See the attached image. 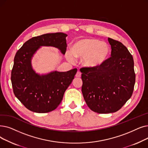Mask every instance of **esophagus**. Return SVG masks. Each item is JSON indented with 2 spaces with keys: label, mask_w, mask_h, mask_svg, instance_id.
Wrapping results in <instances>:
<instances>
[{
  "label": "esophagus",
  "mask_w": 148,
  "mask_h": 148,
  "mask_svg": "<svg viewBox=\"0 0 148 148\" xmlns=\"http://www.w3.org/2000/svg\"><path fill=\"white\" fill-rule=\"evenodd\" d=\"M76 77H81V73L80 71H77L75 74Z\"/></svg>",
  "instance_id": "esophagus-1"
}]
</instances>
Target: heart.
Here are the masks:
<instances>
[{
  "mask_svg": "<svg viewBox=\"0 0 148 148\" xmlns=\"http://www.w3.org/2000/svg\"><path fill=\"white\" fill-rule=\"evenodd\" d=\"M110 53L108 45L94 38H85L76 41L72 49L66 51V56L69 61L75 57L82 59L83 66L88 68H97L101 66Z\"/></svg>",
  "mask_w": 148,
  "mask_h": 148,
  "instance_id": "obj_1",
  "label": "heart"
}]
</instances>
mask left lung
<instances>
[{"label":"left lung","instance_id":"1","mask_svg":"<svg viewBox=\"0 0 148 148\" xmlns=\"http://www.w3.org/2000/svg\"><path fill=\"white\" fill-rule=\"evenodd\" d=\"M111 57L97 68L80 69L82 92L88 106L95 112L119 111L132 96L136 82L133 57L121 42L108 38Z\"/></svg>","mask_w":148,"mask_h":148}]
</instances>
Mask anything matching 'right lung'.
<instances>
[{
  "label": "right lung",
  "instance_id": "obj_1",
  "mask_svg": "<svg viewBox=\"0 0 148 148\" xmlns=\"http://www.w3.org/2000/svg\"><path fill=\"white\" fill-rule=\"evenodd\" d=\"M63 33L34 37L25 42L16 54L11 80L16 97L28 110L37 113L52 111L61 103L64 93L72 83L76 68L66 72L53 71L38 74L32 65V59L42 47L57 48L65 54L67 47Z\"/></svg>",
  "mask_w": 148,
  "mask_h": 148
}]
</instances>
